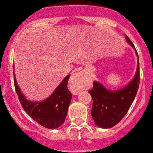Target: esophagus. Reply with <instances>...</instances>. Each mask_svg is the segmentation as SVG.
Wrapping results in <instances>:
<instances>
[{
    "instance_id": "esophagus-1",
    "label": "esophagus",
    "mask_w": 153,
    "mask_h": 153,
    "mask_svg": "<svg viewBox=\"0 0 153 153\" xmlns=\"http://www.w3.org/2000/svg\"><path fill=\"white\" fill-rule=\"evenodd\" d=\"M84 73L82 71H77L71 76L70 79L71 89L74 94H78L82 89L84 82Z\"/></svg>"
}]
</instances>
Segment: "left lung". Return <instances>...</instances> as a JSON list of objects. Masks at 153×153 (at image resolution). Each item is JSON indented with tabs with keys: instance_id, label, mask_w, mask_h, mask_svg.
I'll list each match as a JSON object with an SVG mask.
<instances>
[{
	"instance_id": "1",
	"label": "left lung",
	"mask_w": 153,
	"mask_h": 153,
	"mask_svg": "<svg viewBox=\"0 0 153 153\" xmlns=\"http://www.w3.org/2000/svg\"><path fill=\"white\" fill-rule=\"evenodd\" d=\"M126 41L135 49L130 38L126 35ZM137 56V51L135 49ZM140 82V63H137L134 78L123 88L117 91L107 90L100 83L94 82L93 88L89 91L93 100L91 114L94 123L99 127L111 128L117 124L130 109L137 95Z\"/></svg>"
}]
</instances>
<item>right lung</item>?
<instances>
[{
  "label": "right lung",
  "instance_id": "add662e5",
  "mask_svg": "<svg viewBox=\"0 0 153 153\" xmlns=\"http://www.w3.org/2000/svg\"><path fill=\"white\" fill-rule=\"evenodd\" d=\"M69 77L68 75L63 79L49 97L36 102L30 101L24 97L14 77L15 89L23 110L41 126L48 129H56L65 122L72 97L67 87Z\"/></svg>",
  "mask_w": 153,
  "mask_h": 153
}]
</instances>
